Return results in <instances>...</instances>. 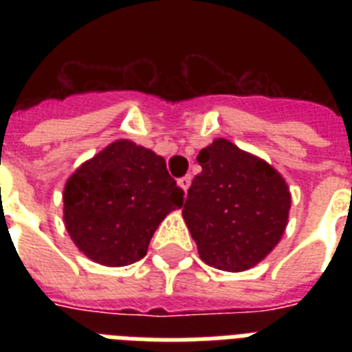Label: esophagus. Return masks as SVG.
<instances>
[{
	"label": "esophagus",
	"instance_id": "1",
	"mask_svg": "<svg viewBox=\"0 0 352 352\" xmlns=\"http://www.w3.org/2000/svg\"><path fill=\"white\" fill-rule=\"evenodd\" d=\"M190 184H192V175H186V177H182V179H179V186H181L184 192H188Z\"/></svg>",
	"mask_w": 352,
	"mask_h": 352
}]
</instances>
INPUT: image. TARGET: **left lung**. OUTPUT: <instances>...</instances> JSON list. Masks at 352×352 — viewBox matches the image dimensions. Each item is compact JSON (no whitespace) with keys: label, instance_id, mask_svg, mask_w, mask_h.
Masks as SVG:
<instances>
[{"label":"left lung","instance_id":"8db88e82","mask_svg":"<svg viewBox=\"0 0 352 352\" xmlns=\"http://www.w3.org/2000/svg\"><path fill=\"white\" fill-rule=\"evenodd\" d=\"M203 171L188 190L182 217L206 265L226 272L256 267L289 223V184L257 155L215 138L201 149Z\"/></svg>","mask_w":352,"mask_h":352}]
</instances>
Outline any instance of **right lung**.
<instances>
[{"mask_svg": "<svg viewBox=\"0 0 352 352\" xmlns=\"http://www.w3.org/2000/svg\"><path fill=\"white\" fill-rule=\"evenodd\" d=\"M184 192L151 149L118 138L74 170L63 188V223L84 256L126 267L146 256L155 230Z\"/></svg>", "mask_w": 352, "mask_h": 352, "instance_id": "right-lung-1", "label": "right lung"}]
</instances>
